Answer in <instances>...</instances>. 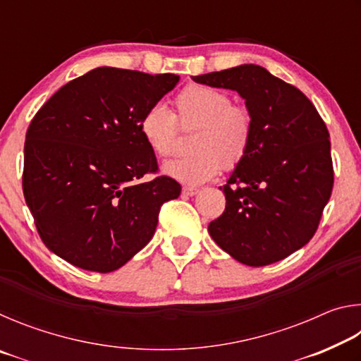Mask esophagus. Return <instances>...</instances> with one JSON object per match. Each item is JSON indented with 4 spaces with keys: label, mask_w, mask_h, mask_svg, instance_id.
Here are the masks:
<instances>
[{
    "label": "esophagus",
    "mask_w": 361,
    "mask_h": 361,
    "mask_svg": "<svg viewBox=\"0 0 361 361\" xmlns=\"http://www.w3.org/2000/svg\"><path fill=\"white\" fill-rule=\"evenodd\" d=\"M197 192H199L197 188H192V186L183 188V195H188V197H191V195H195Z\"/></svg>",
    "instance_id": "1"
}]
</instances>
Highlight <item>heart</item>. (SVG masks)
<instances>
[{"label":"heart","instance_id":"heart-1","mask_svg":"<svg viewBox=\"0 0 361 361\" xmlns=\"http://www.w3.org/2000/svg\"><path fill=\"white\" fill-rule=\"evenodd\" d=\"M195 127L191 154L166 164L167 176L188 186L215 178L221 167L234 170L245 161L255 137V114L245 103L210 85L191 84L175 95L173 113L161 105L146 109L140 135L157 157L175 154L178 129Z\"/></svg>","mask_w":361,"mask_h":361}]
</instances>
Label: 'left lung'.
Wrapping results in <instances>:
<instances>
[{
    "mask_svg": "<svg viewBox=\"0 0 361 361\" xmlns=\"http://www.w3.org/2000/svg\"><path fill=\"white\" fill-rule=\"evenodd\" d=\"M192 79L237 90L255 114L248 156L219 188L226 209L209 224L212 239L247 266L286 258L312 239L331 197L334 170L325 121L301 90L258 65Z\"/></svg>",
    "mask_w": 361,
    "mask_h": 361,
    "instance_id": "8db88e82",
    "label": "left lung"
}]
</instances>
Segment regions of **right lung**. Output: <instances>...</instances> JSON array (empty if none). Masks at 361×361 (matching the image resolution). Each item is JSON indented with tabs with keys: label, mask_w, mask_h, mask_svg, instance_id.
<instances>
[{
	"label": "right lung",
	"mask_w": 361,
	"mask_h": 361,
	"mask_svg": "<svg viewBox=\"0 0 361 361\" xmlns=\"http://www.w3.org/2000/svg\"><path fill=\"white\" fill-rule=\"evenodd\" d=\"M178 75L102 66L59 89L35 114L23 154V197L44 245L94 272L124 266L154 235L159 212L181 192L157 175L138 122ZM156 174L151 182H138Z\"/></svg>",
	"instance_id": "1"
}]
</instances>
